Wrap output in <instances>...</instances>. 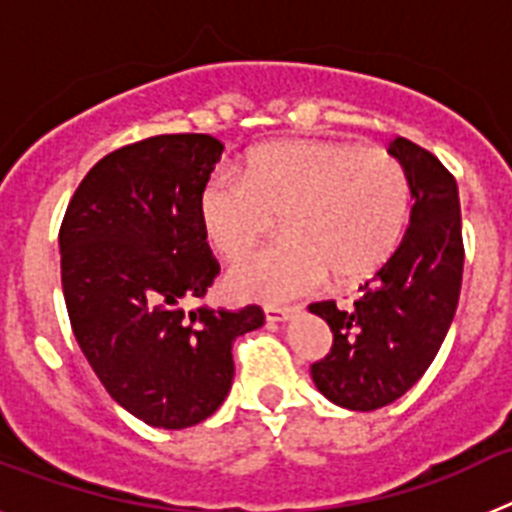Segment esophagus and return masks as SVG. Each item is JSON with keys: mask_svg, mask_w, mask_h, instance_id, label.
Returning <instances> with one entry per match:
<instances>
[{"mask_svg": "<svg viewBox=\"0 0 512 512\" xmlns=\"http://www.w3.org/2000/svg\"><path fill=\"white\" fill-rule=\"evenodd\" d=\"M295 307H277V305H269L264 310L266 315V323H284V320H289L292 315H295Z\"/></svg>", "mask_w": 512, "mask_h": 512, "instance_id": "esophagus-1", "label": "esophagus"}]
</instances>
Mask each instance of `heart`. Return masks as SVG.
I'll use <instances>...</instances> for the list:
<instances>
[{
    "mask_svg": "<svg viewBox=\"0 0 512 512\" xmlns=\"http://www.w3.org/2000/svg\"><path fill=\"white\" fill-rule=\"evenodd\" d=\"M197 215L228 261L251 253L282 217L287 243L235 266L228 289L241 300H292L328 277L364 282L392 259L410 220V179L382 148L279 140L248 153L241 176L212 174Z\"/></svg>",
    "mask_w": 512,
    "mask_h": 512,
    "instance_id": "1",
    "label": "heart"
}]
</instances>
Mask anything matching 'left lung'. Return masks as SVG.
Instances as JSON below:
<instances>
[{
	"label": "left lung",
	"instance_id": "obj_1",
	"mask_svg": "<svg viewBox=\"0 0 512 512\" xmlns=\"http://www.w3.org/2000/svg\"><path fill=\"white\" fill-rule=\"evenodd\" d=\"M390 153L405 166L413 194L400 248L351 307L310 305L333 330L330 354L310 366L312 382L330 402L361 413L395 402L431 366L454 320L464 271L456 179L408 138L392 140Z\"/></svg>",
	"mask_w": 512,
	"mask_h": 512
}]
</instances>
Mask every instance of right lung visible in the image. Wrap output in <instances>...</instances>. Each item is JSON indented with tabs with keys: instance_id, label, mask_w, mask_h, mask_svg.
<instances>
[{
	"instance_id": "1",
	"label": "right lung",
	"mask_w": 512,
	"mask_h": 512,
	"mask_svg": "<svg viewBox=\"0 0 512 512\" xmlns=\"http://www.w3.org/2000/svg\"><path fill=\"white\" fill-rule=\"evenodd\" d=\"M212 135H156L92 166L63 215L61 284L81 354L120 408L182 431L210 418L233 384V341L261 307L197 310L217 277L197 197L220 161Z\"/></svg>"
}]
</instances>
